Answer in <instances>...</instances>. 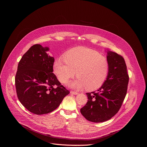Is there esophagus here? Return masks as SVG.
<instances>
[{
    "label": "esophagus",
    "instance_id": "34e87169",
    "mask_svg": "<svg viewBox=\"0 0 147 147\" xmlns=\"http://www.w3.org/2000/svg\"><path fill=\"white\" fill-rule=\"evenodd\" d=\"M70 93L72 94H74V95H77L78 93L77 92H76V91H70Z\"/></svg>",
    "mask_w": 147,
    "mask_h": 147
}]
</instances>
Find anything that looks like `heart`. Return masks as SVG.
<instances>
[{
  "label": "heart",
  "instance_id": "obj_1",
  "mask_svg": "<svg viewBox=\"0 0 147 147\" xmlns=\"http://www.w3.org/2000/svg\"><path fill=\"white\" fill-rule=\"evenodd\" d=\"M109 69L106 57L97 51L85 47H77L68 51L65 58L57 59L53 71L61 83L66 82L76 73L77 79L70 84L76 89L87 87L88 90L100 88L105 81Z\"/></svg>",
  "mask_w": 147,
  "mask_h": 147
}]
</instances>
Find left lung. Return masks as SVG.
<instances>
[{
    "mask_svg": "<svg viewBox=\"0 0 147 147\" xmlns=\"http://www.w3.org/2000/svg\"><path fill=\"white\" fill-rule=\"evenodd\" d=\"M109 69L107 80L96 92L86 93L88 102L80 112L88 121L100 123L111 119L120 109L127 91L129 76L122 56L109 51Z\"/></svg>",
    "mask_w": 147,
    "mask_h": 147,
    "instance_id": "8db88e82",
    "label": "left lung"
}]
</instances>
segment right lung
<instances>
[{
    "instance_id": "obj_1",
    "label": "right lung",
    "mask_w": 147,
    "mask_h": 147,
    "mask_svg": "<svg viewBox=\"0 0 147 147\" xmlns=\"http://www.w3.org/2000/svg\"><path fill=\"white\" fill-rule=\"evenodd\" d=\"M48 48L32 46L20 60L15 77L18 99L30 112H52L70 93L53 73L55 59L47 53Z\"/></svg>"
}]
</instances>
